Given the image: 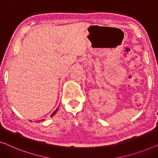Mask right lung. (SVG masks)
<instances>
[{
    "instance_id": "1",
    "label": "right lung",
    "mask_w": 158,
    "mask_h": 158,
    "mask_svg": "<svg viewBox=\"0 0 158 158\" xmlns=\"http://www.w3.org/2000/svg\"><path fill=\"white\" fill-rule=\"evenodd\" d=\"M58 108H57V109L56 110H55V111L53 112V113H52V115H51V117H52V116H53V115H55V114H56V112H57V111H58Z\"/></svg>"
}]
</instances>
